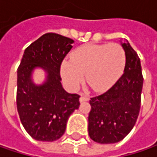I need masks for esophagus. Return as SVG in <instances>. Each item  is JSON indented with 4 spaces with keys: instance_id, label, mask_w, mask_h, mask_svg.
Instances as JSON below:
<instances>
[{
    "instance_id": "1",
    "label": "esophagus",
    "mask_w": 157,
    "mask_h": 157,
    "mask_svg": "<svg viewBox=\"0 0 157 157\" xmlns=\"http://www.w3.org/2000/svg\"><path fill=\"white\" fill-rule=\"evenodd\" d=\"M88 100H89V97L86 96V95H84V94H82L81 97H80V102H81V103H82V102H87Z\"/></svg>"
}]
</instances>
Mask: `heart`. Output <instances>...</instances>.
<instances>
[{"label":"heart","mask_w":157,"mask_h":157,"mask_svg":"<svg viewBox=\"0 0 157 157\" xmlns=\"http://www.w3.org/2000/svg\"><path fill=\"white\" fill-rule=\"evenodd\" d=\"M125 52L117 43L85 44L75 48L71 61L62 63L61 74L71 89L82 82L84 74L91 88L103 93L110 89L121 76L125 65Z\"/></svg>","instance_id":"b5f03b06"}]
</instances>
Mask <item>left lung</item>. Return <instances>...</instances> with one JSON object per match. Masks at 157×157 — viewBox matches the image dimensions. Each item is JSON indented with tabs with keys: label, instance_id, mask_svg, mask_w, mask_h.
Returning <instances> with one entry per match:
<instances>
[{
	"label": "left lung",
	"instance_id": "left-lung-1",
	"mask_svg": "<svg viewBox=\"0 0 157 157\" xmlns=\"http://www.w3.org/2000/svg\"><path fill=\"white\" fill-rule=\"evenodd\" d=\"M122 46L126 56L124 74L108 91L90 100L88 132L90 138L99 144L123 140L140 112L144 81L140 59L127 40Z\"/></svg>",
	"mask_w": 157,
	"mask_h": 157
}]
</instances>
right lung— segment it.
Masks as SVG:
<instances>
[{"label": "right lung", "mask_w": 157, "mask_h": 157, "mask_svg": "<svg viewBox=\"0 0 157 157\" xmlns=\"http://www.w3.org/2000/svg\"><path fill=\"white\" fill-rule=\"evenodd\" d=\"M74 40L49 33L25 49L17 70L16 105L21 122L35 140L52 142L63 136L69 116L80 105L77 94H69L62 86L60 69ZM41 67L48 79L37 86L31 72Z\"/></svg>", "instance_id": "right-lung-1"}]
</instances>
